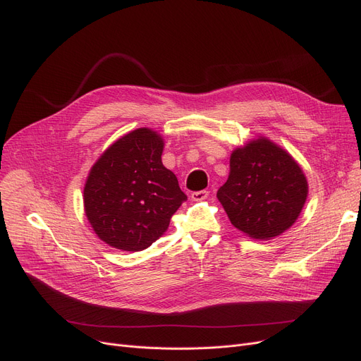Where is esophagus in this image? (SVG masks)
Returning a JSON list of instances; mask_svg holds the SVG:
<instances>
[{
	"label": "esophagus",
	"mask_w": 361,
	"mask_h": 361,
	"mask_svg": "<svg viewBox=\"0 0 361 361\" xmlns=\"http://www.w3.org/2000/svg\"><path fill=\"white\" fill-rule=\"evenodd\" d=\"M207 197H209V191H205V190L197 191V192L191 194V200L192 201H202V200H205Z\"/></svg>",
	"instance_id": "obj_1"
}]
</instances>
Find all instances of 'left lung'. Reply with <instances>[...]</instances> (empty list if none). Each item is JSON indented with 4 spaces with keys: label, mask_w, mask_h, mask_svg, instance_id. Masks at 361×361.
I'll list each match as a JSON object with an SVG mask.
<instances>
[{
    "label": "left lung",
    "mask_w": 361,
    "mask_h": 361,
    "mask_svg": "<svg viewBox=\"0 0 361 361\" xmlns=\"http://www.w3.org/2000/svg\"><path fill=\"white\" fill-rule=\"evenodd\" d=\"M308 194L304 171L263 136L231 154V171L217 198L232 225L254 239H271L298 219Z\"/></svg>",
    "instance_id": "obj_1"
}]
</instances>
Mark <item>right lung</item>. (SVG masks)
<instances>
[{"instance_id": "1", "label": "right lung", "mask_w": 361, "mask_h": 361, "mask_svg": "<svg viewBox=\"0 0 361 361\" xmlns=\"http://www.w3.org/2000/svg\"><path fill=\"white\" fill-rule=\"evenodd\" d=\"M164 141L148 128L126 133L92 166L83 205L97 236L122 251H141L167 231L186 195L161 163Z\"/></svg>"}]
</instances>
